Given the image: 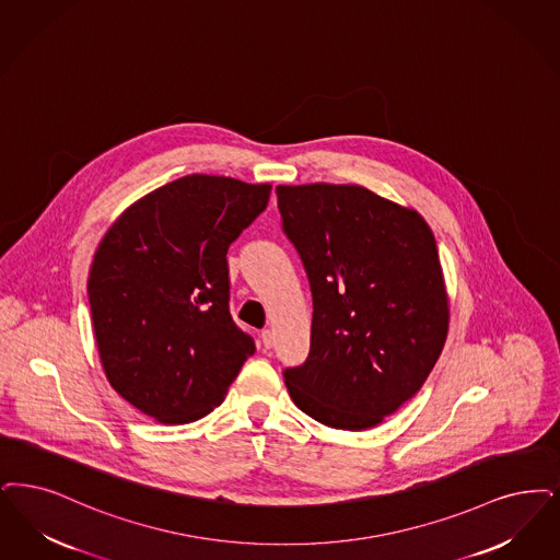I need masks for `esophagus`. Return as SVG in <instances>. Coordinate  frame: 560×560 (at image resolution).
<instances>
[{
    "label": "esophagus",
    "mask_w": 560,
    "mask_h": 560,
    "mask_svg": "<svg viewBox=\"0 0 560 560\" xmlns=\"http://www.w3.org/2000/svg\"><path fill=\"white\" fill-rule=\"evenodd\" d=\"M260 337H262V346H265V348H272V343H275V334H272L270 329H265Z\"/></svg>",
    "instance_id": "obj_1"
}]
</instances>
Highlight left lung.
<instances>
[{"mask_svg":"<svg viewBox=\"0 0 560 560\" xmlns=\"http://www.w3.org/2000/svg\"><path fill=\"white\" fill-rule=\"evenodd\" d=\"M283 231L313 291L311 354L283 377L314 421L380 425L425 383L450 306L425 219L360 185H279Z\"/></svg>","mask_w":560,"mask_h":560,"instance_id":"1","label":"left lung"}]
</instances>
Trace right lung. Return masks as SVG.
Returning <instances> with one entry per match:
<instances>
[{"label": "right lung", "mask_w": 560, "mask_h": 560, "mask_svg": "<svg viewBox=\"0 0 560 560\" xmlns=\"http://www.w3.org/2000/svg\"><path fill=\"white\" fill-rule=\"evenodd\" d=\"M270 185L187 175L131 203L91 262V320L114 389L158 423L223 402L256 346L229 313L226 252Z\"/></svg>", "instance_id": "obj_1"}]
</instances>
